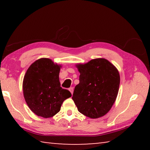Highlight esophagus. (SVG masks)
Instances as JSON below:
<instances>
[{
  "label": "esophagus",
  "instance_id": "34e87169",
  "mask_svg": "<svg viewBox=\"0 0 150 150\" xmlns=\"http://www.w3.org/2000/svg\"><path fill=\"white\" fill-rule=\"evenodd\" d=\"M69 91L71 92V93L72 95H73V87H70V88H69Z\"/></svg>",
  "mask_w": 150,
  "mask_h": 150
}]
</instances>
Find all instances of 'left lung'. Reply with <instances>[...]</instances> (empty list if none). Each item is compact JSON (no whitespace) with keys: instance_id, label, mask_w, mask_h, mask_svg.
<instances>
[{"instance_id":"8db88e82","label":"left lung","mask_w":150,"mask_h":150,"mask_svg":"<svg viewBox=\"0 0 150 150\" xmlns=\"http://www.w3.org/2000/svg\"><path fill=\"white\" fill-rule=\"evenodd\" d=\"M80 73L72 99L79 112L91 118L105 116L117 97L120 75L113 64L104 58L76 65Z\"/></svg>"}]
</instances>
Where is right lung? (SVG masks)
Returning <instances> with one entry per match:
<instances>
[{
    "label": "right lung",
    "mask_w": 150,
    "mask_h": 150,
    "mask_svg": "<svg viewBox=\"0 0 150 150\" xmlns=\"http://www.w3.org/2000/svg\"><path fill=\"white\" fill-rule=\"evenodd\" d=\"M62 65L48 58H41L30 66L22 88L28 107L37 116L50 118L59 112L63 102L71 96L61 87L59 75Z\"/></svg>",
    "instance_id": "1"
}]
</instances>
